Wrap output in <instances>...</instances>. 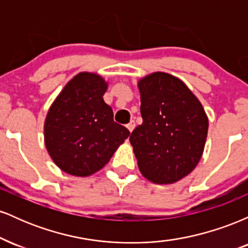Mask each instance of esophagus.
Wrapping results in <instances>:
<instances>
[{
    "label": "esophagus",
    "mask_w": 248,
    "mask_h": 248,
    "mask_svg": "<svg viewBox=\"0 0 248 248\" xmlns=\"http://www.w3.org/2000/svg\"><path fill=\"white\" fill-rule=\"evenodd\" d=\"M126 127L128 128V130H129V132L132 133L133 130H134V128H135V121H134V120H130L129 122H128V124H127Z\"/></svg>",
    "instance_id": "esophagus-1"
}]
</instances>
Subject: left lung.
<instances>
[{
    "mask_svg": "<svg viewBox=\"0 0 248 248\" xmlns=\"http://www.w3.org/2000/svg\"><path fill=\"white\" fill-rule=\"evenodd\" d=\"M143 122L129 141L139 169L155 184L181 181L203 155L209 119L203 105L177 77L153 72L138 81Z\"/></svg>",
    "mask_w": 248,
    "mask_h": 248,
    "instance_id": "1",
    "label": "left lung"
}]
</instances>
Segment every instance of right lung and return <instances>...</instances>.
Segmentation results:
<instances>
[{"mask_svg": "<svg viewBox=\"0 0 248 248\" xmlns=\"http://www.w3.org/2000/svg\"><path fill=\"white\" fill-rule=\"evenodd\" d=\"M108 82L94 72L73 77L57 95L44 122V143L59 169L76 177L101 170L129 136L104 101Z\"/></svg>", "mask_w": 248, "mask_h": 248, "instance_id": "add662e5", "label": "right lung"}]
</instances>
